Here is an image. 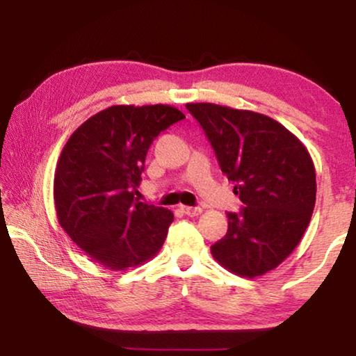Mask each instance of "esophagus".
Instances as JSON below:
<instances>
[{"label":"esophagus","mask_w":356,"mask_h":356,"mask_svg":"<svg viewBox=\"0 0 356 356\" xmlns=\"http://www.w3.org/2000/svg\"><path fill=\"white\" fill-rule=\"evenodd\" d=\"M181 211L186 213L188 217H197L199 213L202 212L201 207H189V206H181Z\"/></svg>","instance_id":"34e87169"}]
</instances>
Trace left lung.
<instances>
[{"label":"left lung","mask_w":356,"mask_h":356,"mask_svg":"<svg viewBox=\"0 0 356 356\" xmlns=\"http://www.w3.org/2000/svg\"><path fill=\"white\" fill-rule=\"evenodd\" d=\"M245 207L227 212V235L211 252L240 277L274 270L303 238L316 204V170L305 144L284 124L251 110L186 104Z\"/></svg>","instance_id":"obj_1"}]
</instances>
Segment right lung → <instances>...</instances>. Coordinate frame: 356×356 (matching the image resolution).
Masks as SVG:
<instances>
[{
  "instance_id": "obj_1",
  "label": "right lung",
  "mask_w": 356,
  "mask_h": 356,
  "mask_svg": "<svg viewBox=\"0 0 356 356\" xmlns=\"http://www.w3.org/2000/svg\"><path fill=\"white\" fill-rule=\"evenodd\" d=\"M184 115L172 105H113L84 121L56 163L53 199L72 241L106 269L157 254L173 212L134 197L154 139Z\"/></svg>"
}]
</instances>
